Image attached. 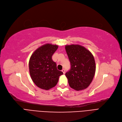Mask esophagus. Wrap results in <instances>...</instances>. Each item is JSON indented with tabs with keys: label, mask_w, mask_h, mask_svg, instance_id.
Here are the masks:
<instances>
[{
	"label": "esophagus",
	"mask_w": 122,
	"mask_h": 122,
	"mask_svg": "<svg viewBox=\"0 0 122 122\" xmlns=\"http://www.w3.org/2000/svg\"><path fill=\"white\" fill-rule=\"evenodd\" d=\"M62 72H63V74H65V69H63L62 70Z\"/></svg>",
	"instance_id": "34e87169"
}]
</instances>
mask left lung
<instances>
[{"label": "left lung", "instance_id": "left-lung-1", "mask_svg": "<svg viewBox=\"0 0 122 122\" xmlns=\"http://www.w3.org/2000/svg\"><path fill=\"white\" fill-rule=\"evenodd\" d=\"M65 49L71 65L70 70L66 73L69 85L77 91L85 89L95 75L94 56L89 51L79 45H66Z\"/></svg>", "mask_w": 122, "mask_h": 122}]
</instances>
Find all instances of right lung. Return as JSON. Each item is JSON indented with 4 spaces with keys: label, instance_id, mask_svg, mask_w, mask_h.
Segmentation results:
<instances>
[{
    "label": "right lung",
    "instance_id": "obj_1",
    "mask_svg": "<svg viewBox=\"0 0 122 122\" xmlns=\"http://www.w3.org/2000/svg\"><path fill=\"white\" fill-rule=\"evenodd\" d=\"M58 46L47 44L35 51L29 60V67L31 77L38 87L49 90L55 87L63 72L57 70L52 56Z\"/></svg>",
    "mask_w": 122,
    "mask_h": 122
}]
</instances>
